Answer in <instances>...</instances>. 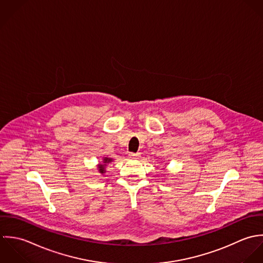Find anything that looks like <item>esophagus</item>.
I'll return each mask as SVG.
<instances>
[{
	"label": "esophagus",
	"mask_w": 263,
	"mask_h": 263,
	"mask_svg": "<svg viewBox=\"0 0 263 263\" xmlns=\"http://www.w3.org/2000/svg\"><path fill=\"white\" fill-rule=\"evenodd\" d=\"M128 157H129V158H131V159H138V158H140V154H133V153H130V154L128 155Z\"/></svg>",
	"instance_id": "1"
}]
</instances>
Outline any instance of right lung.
I'll return each mask as SVG.
<instances>
[{
	"instance_id": "add662e5",
	"label": "right lung",
	"mask_w": 263,
	"mask_h": 263,
	"mask_svg": "<svg viewBox=\"0 0 263 263\" xmlns=\"http://www.w3.org/2000/svg\"><path fill=\"white\" fill-rule=\"evenodd\" d=\"M112 160H114V158L104 157L103 160H102V161L98 164V166H97L99 173L102 174V175H104L105 173V166H106V164H107V163H110Z\"/></svg>"
}]
</instances>
